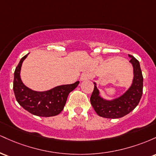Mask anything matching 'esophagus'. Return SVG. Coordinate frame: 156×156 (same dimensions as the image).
Wrapping results in <instances>:
<instances>
[{
  "label": "esophagus",
  "mask_w": 156,
  "mask_h": 156,
  "mask_svg": "<svg viewBox=\"0 0 156 156\" xmlns=\"http://www.w3.org/2000/svg\"><path fill=\"white\" fill-rule=\"evenodd\" d=\"M80 80L81 81H84V80H87L89 79V74L88 73H82L81 76H80Z\"/></svg>",
  "instance_id": "1"
}]
</instances>
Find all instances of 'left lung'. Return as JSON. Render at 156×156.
<instances>
[{"mask_svg":"<svg viewBox=\"0 0 156 156\" xmlns=\"http://www.w3.org/2000/svg\"><path fill=\"white\" fill-rule=\"evenodd\" d=\"M130 63L133 66V78L131 85L122 95L112 100H106L100 94L97 83L94 82V90L90 98L93 108L100 117L108 119H117L124 117L133 110L140 101L143 91V76L140 64L133 55Z\"/></svg>","mask_w":156,"mask_h":156,"instance_id":"obj_1","label":"left lung"}]
</instances>
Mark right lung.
I'll use <instances>...</instances> for the list:
<instances>
[{"mask_svg": "<svg viewBox=\"0 0 156 156\" xmlns=\"http://www.w3.org/2000/svg\"><path fill=\"white\" fill-rule=\"evenodd\" d=\"M26 54L20 61L14 73L13 90L16 100L27 112L39 117H53L64 109L67 97L78 87L79 81L72 84L57 86L43 92H38L26 87L21 80L20 71Z\"/></svg>", "mask_w": 156, "mask_h": 156, "instance_id": "1", "label": "right lung"}]
</instances>
